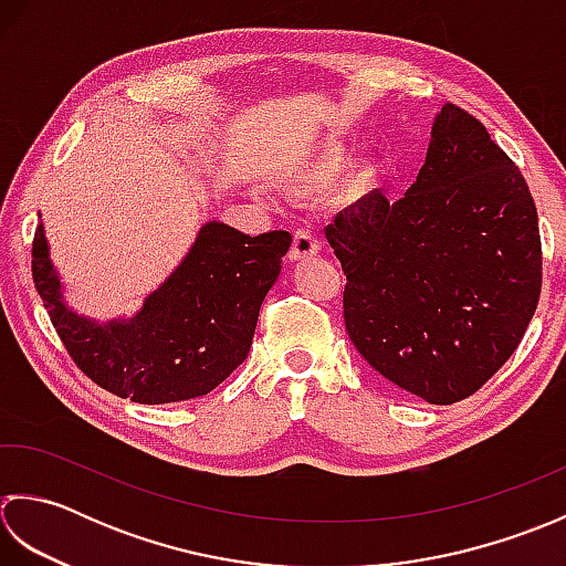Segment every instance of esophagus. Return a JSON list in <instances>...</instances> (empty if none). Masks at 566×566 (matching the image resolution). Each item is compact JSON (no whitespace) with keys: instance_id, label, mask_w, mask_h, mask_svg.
Returning a JSON list of instances; mask_svg holds the SVG:
<instances>
[{"instance_id":"34e87169","label":"esophagus","mask_w":566,"mask_h":566,"mask_svg":"<svg viewBox=\"0 0 566 566\" xmlns=\"http://www.w3.org/2000/svg\"><path fill=\"white\" fill-rule=\"evenodd\" d=\"M319 251V239L310 232V229H297L293 234V247H291V259L293 261H303L315 256Z\"/></svg>"}]
</instances>
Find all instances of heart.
Returning a JSON list of instances; mask_svg holds the SVG:
<instances>
[{
  "label": "heart",
  "mask_w": 566,
  "mask_h": 566,
  "mask_svg": "<svg viewBox=\"0 0 566 566\" xmlns=\"http://www.w3.org/2000/svg\"><path fill=\"white\" fill-rule=\"evenodd\" d=\"M344 160H347V154H344V148H339V146L327 148L325 154L317 156L313 168H310V180L327 182L334 176H339V170L344 168Z\"/></svg>",
  "instance_id": "heart-1"
}]
</instances>
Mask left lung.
<instances>
[{
    "label": "left lung",
    "instance_id": "8db88e82",
    "mask_svg": "<svg viewBox=\"0 0 566 566\" xmlns=\"http://www.w3.org/2000/svg\"><path fill=\"white\" fill-rule=\"evenodd\" d=\"M347 275L344 325L368 366L452 406L511 359L535 315L542 247L523 172L457 105L434 117L418 180L374 190L327 224Z\"/></svg>",
    "mask_w": 566,
    "mask_h": 566
}]
</instances>
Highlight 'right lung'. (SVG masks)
<instances>
[{
    "label": "right lung",
    "instance_id": "obj_1",
    "mask_svg": "<svg viewBox=\"0 0 566 566\" xmlns=\"http://www.w3.org/2000/svg\"><path fill=\"white\" fill-rule=\"evenodd\" d=\"M291 241L287 232L249 237L207 222L180 266L129 319L97 322L67 307L43 224L33 237L31 273L80 371L114 396L160 406L207 396L247 359Z\"/></svg>",
    "mask_w": 566,
    "mask_h": 566
}]
</instances>
